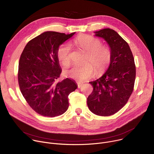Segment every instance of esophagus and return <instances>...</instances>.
Segmentation results:
<instances>
[{
  "label": "esophagus",
  "mask_w": 154,
  "mask_h": 154,
  "mask_svg": "<svg viewBox=\"0 0 154 154\" xmlns=\"http://www.w3.org/2000/svg\"><path fill=\"white\" fill-rule=\"evenodd\" d=\"M77 86H78V88H80L82 86V85L83 83H81V82H77Z\"/></svg>",
  "instance_id": "34e87169"
}]
</instances>
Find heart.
Instances as JSON below:
<instances>
[{
  "instance_id": "heart-1",
  "label": "heart",
  "mask_w": 154,
  "mask_h": 154,
  "mask_svg": "<svg viewBox=\"0 0 154 154\" xmlns=\"http://www.w3.org/2000/svg\"><path fill=\"white\" fill-rule=\"evenodd\" d=\"M75 45L87 52L85 62L82 65H75L64 71L68 77L78 80H85L91 78L94 72L97 75L104 72L110 64L112 51L108 46L102 45L100 39L88 35H83L74 40ZM71 46L69 43L61 44L57 49V55L64 66H69L71 61Z\"/></svg>"
}]
</instances>
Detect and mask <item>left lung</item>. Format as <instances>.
I'll list each match as a JSON object with an SVG mask.
<instances>
[{
    "label": "left lung",
    "mask_w": 154,
    "mask_h": 154,
    "mask_svg": "<svg viewBox=\"0 0 154 154\" xmlns=\"http://www.w3.org/2000/svg\"><path fill=\"white\" fill-rule=\"evenodd\" d=\"M95 33L108 42L112 59L106 72L90 82L93 90L87 104L94 114L108 116L117 113L127 103L134 91L136 66L128 43L116 32L104 29Z\"/></svg>",
    "instance_id": "obj_1"
}]
</instances>
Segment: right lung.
Returning <instances> with one entry per match:
<instances>
[{
  "label": "right lung",
  "mask_w": 154,
  "mask_h": 154,
  "mask_svg": "<svg viewBox=\"0 0 154 154\" xmlns=\"http://www.w3.org/2000/svg\"><path fill=\"white\" fill-rule=\"evenodd\" d=\"M74 33L44 32L29 41L21 54L19 88L30 106L41 116L63 114L69 107V94L77 89L75 82L69 78L57 82L61 73L57 49Z\"/></svg>",
  "instance_id": "1"
}]
</instances>
